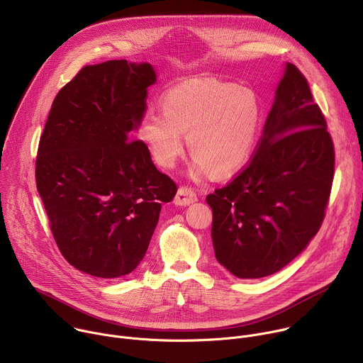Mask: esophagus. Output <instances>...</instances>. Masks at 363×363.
I'll list each match as a JSON object with an SVG mask.
<instances>
[{
  "label": "esophagus",
  "mask_w": 363,
  "mask_h": 363,
  "mask_svg": "<svg viewBox=\"0 0 363 363\" xmlns=\"http://www.w3.org/2000/svg\"><path fill=\"white\" fill-rule=\"evenodd\" d=\"M196 194L191 189V188H186V186H181L177 192V196L174 199V203L178 205V206H186V205H191L194 202H196Z\"/></svg>",
  "instance_id": "34e87169"
}]
</instances>
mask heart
<instances>
[{
    "label": "heart",
    "mask_w": 363,
    "mask_h": 363,
    "mask_svg": "<svg viewBox=\"0 0 363 363\" xmlns=\"http://www.w3.org/2000/svg\"><path fill=\"white\" fill-rule=\"evenodd\" d=\"M161 112L146 111L138 136L155 162L172 168L184 152V135L194 155L191 174L214 171L224 177L245 165L262 126L257 94L216 79H191L171 87L161 99Z\"/></svg>",
    "instance_id": "heart-1"
}]
</instances>
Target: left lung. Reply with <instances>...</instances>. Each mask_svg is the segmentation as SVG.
<instances>
[{"mask_svg":"<svg viewBox=\"0 0 363 363\" xmlns=\"http://www.w3.org/2000/svg\"><path fill=\"white\" fill-rule=\"evenodd\" d=\"M333 171L322 111L300 70L286 63L254 158L206 196L217 262L240 279L286 267L322 225Z\"/></svg>","mask_w":363,"mask_h":363,"instance_id":"left-lung-1","label":"left lung"}]
</instances>
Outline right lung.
<instances>
[{"label": "right lung", "mask_w": 363, "mask_h": 363, "mask_svg": "<svg viewBox=\"0 0 363 363\" xmlns=\"http://www.w3.org/2000/svg\"><path fill=\"white\" fill-rule=\"evenodd\" d=\"M157 83L149 63L111 60L83 67L56 96L40 138L35 182L66 260L101 279L143 260L162 202L177 185L135 139Z\"/></svg>", "instance_id": "1"}]
</instances>
